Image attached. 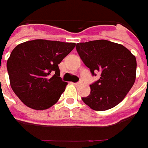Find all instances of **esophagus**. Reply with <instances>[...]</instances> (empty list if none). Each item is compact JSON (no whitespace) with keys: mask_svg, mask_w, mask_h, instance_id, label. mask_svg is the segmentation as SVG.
I'll list each match as a JSON object with an SVG mask.
<instances>
[{"mask_svg":"<svg viewBox=\"0 0 148 148\" xmlns=\"http://www.w3.org/2000/svg\"><path fill=\"white\" fill-rule=\"evenodd\" d=\"M75 86H78V85H79V84H81V82H79V83H75V84H74Z\"/></svg>","mask_w":148,"mask_h":148,"instance_id":"1","label":"esophagus"}]
</instances>
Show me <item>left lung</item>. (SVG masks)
<instances>
[{"label": "left lung", "instance_id": "1", "mask_svg": "<svg viewBox=\"0 0 148 148\" xmlns=\"http://www.w3.org/2000/svg\"><path fill=\"white\" fill-rule=\"evenodd\" d=\"M76 50L92 75L101 73L90 85V94L82 97L84 103L94 110H106L122 101L136 79L137 61L130 50L107 40L79 42Z\"/></svg>", "mask_w": 148, "mask_h": 148}]
</instances>
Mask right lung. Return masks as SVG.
<instances>
[{
    "mask_svg": "<svg viewBox=\"0 0 148 148\" xmlns=\"http://www.w3.org/2000/svg\"><path fill=\"white\" fill-rule=\"evenodd\" d=\"M76 44L36 39L18 44L7 60L14 92L29 108L42 110L60 99L67 85L58 64Z\"/></svg>",
    "mask_w": 148,
    "mask_h": 148,
    "instance_id": "1",
    "label": "right lung"
}]
</instances>
